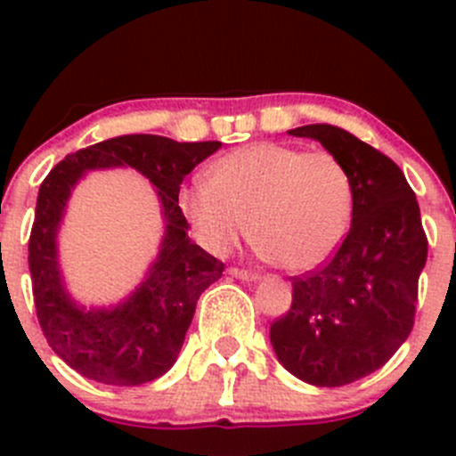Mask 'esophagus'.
Returning <instances> with one entry per match:
<instances>
[{
    "instance_id": "obj_1",
    "label": "esophagus",
    "mask_w": 456,
    "mask_h": 456,
    "mask_svg": "<svg viewBox=\"0 0 456 456\" xmlns=\"http://www.w3.org/2000/svg\"><path fill=\"white\" fill-rule=\"evenodd\" d=\"M229 275H233V278H238V280H245V282H256V280L260 278V275L254 273V271L238 269V266H232V269H229Z\"/></svg>"
}]
</instances>
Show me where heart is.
Instances as JSON below:
<instances>
[{
  "label": "heart",
  "instance_id": "b5f03b06",
  "mask_svg": "<svg viewBox=\"0 0 456 456\" xmlns=\"http://www.w3.org/2000/svg\"><path fill=\"white\" fill-rule=\"evenodd\" d=\"M202 245L227 254L249 224L265 260L302 273L329 260L346 238L355 211L351 169L333 151H302L254 142L220 156L178 196Z\"/></svg>",
  "mask_w": 456,
  "mask_h": 456
}]
</instances>
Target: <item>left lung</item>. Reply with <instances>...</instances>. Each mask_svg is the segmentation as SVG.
I'll return each instance as SVG.
<instances>
[{
    "mask_svg": "<svg viewBox=\"0 0 456 456\" xmlns=\"http://www.w3.org/2000/svg\"><path fill=\"white\" fill-rule=\"evenodd\" d=\"M344 160L355 211L342 247L324 266L291 278L293 302L271 324L280 364L314 386H344L386 364L415 324L417 284L428 238L402 169L342 127L289 130Z\"/></svg>",
    "mask_w": 456,
    "mask_h": 456,
    "instance_id": "8db88e82",
    "label": "left lung"
}]
</instances>
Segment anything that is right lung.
I'll return each instance as SVG.
<instances>
[{
	"label": "right lung",
	"instance_id": "1",
	"mask_svg": "<svg viewBox=\"0 0 456 456\" xmlns=\"http://www.w3.org/2000/svg\"><path fill=\"white\" fill-rule=\"evenodd\" d=\"M220 141L178 142L156 134H126L68 154L37 196L28 240L32 296L41 330L70 369L110 386H139L165 375L181 353L196 302L224 265L187 236L178 207L181 183L214 154ZM134 167L157 187L166 218L161 251L130 298L110 310H86L65 291L56 233L74 185L92 168Z\"/></svg>",
	"mask_w": 456,
	"mask_h": 456
}]
</instances>
